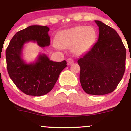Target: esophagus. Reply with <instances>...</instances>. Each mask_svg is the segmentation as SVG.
<instances>
[{
	"label": "esophagus",
	"instance_id": "obj_1",
	"mask_svg": "<svg viewBox=\"0 0 131 131\" xmlns=\"http://www.w3.org/2000/svg\"><path fill=\"white\" fill-rule=\"evenodd\" d=\"M73 63H74V60L72 59V58H68L67 60V63L68 65H70V64Z\"/></svg>",
	"mask_w": 131,
	"mask_h": 131
}]
</instances>
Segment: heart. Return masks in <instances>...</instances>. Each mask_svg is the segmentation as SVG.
Wrapping results in <instances>:
<instances>
[{"label":"heart","mask_w":131,"mask_h":131,"mask_svg":"<svg viewBox=\"0 0 131 131\" xmlns=\"http://www.w3.org/2000/svg\"><path fill=\"white\" fill-rule=\"evenodd\" d=\"M95 38L96 32L92 28L79 26L61 31L53 46L58 49L73 47V52L80 55L91 47Z\"/></svg>","instance_id":"heart-1"}]
</instances>
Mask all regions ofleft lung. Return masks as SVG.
Masks as SVG:
<instances>
[{
  "label": "left lung",
  "mask_w": 131,
  "mask_h": 131,
  "mask_svg": "<svg viewBox=\"0 0 131 131\" xmlns=\"http://www.w3.org/2000/svg\"><path fill=\"white\" fill-rule=\"evenodd\" d=\"M99 39L78 60L79 80L87 94L102 95L112 92L121 81L126 65V50L115 29L100 21Z\"/></svg>",
  "instance_id": "1"
}]
</instances>
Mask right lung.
I'll return each instance as SVG.
<instances>
[{
	"mask_svg": "<svg viewBox=\"0 0 131 131\" xmlns=\"http://www.w3.org/2000/svg\"><path fill=\"white\" fill-rule=\"evenodd\" d=\"M49 29L46 26H28L13 36L6 50L9 76L16 86L28 95L39 97L49 93L67 67L65 60L55 62L45 54L39 55L35 62L31 63H26L23 59L25 43L36 42L41 47L50 45Z\"/></svg>",
	"mask_w": 131,
	"mask_h": 131,
	"instance_id": "add662e5",
	"label": "right lung"
}]
</instances>
